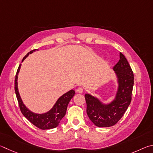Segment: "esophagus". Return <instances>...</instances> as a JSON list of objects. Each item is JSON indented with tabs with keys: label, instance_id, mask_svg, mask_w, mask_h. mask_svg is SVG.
Instances as JSON below:
<instances>
[{
	"label": "esophagus",
	"instance_id": "esophagus-1",
	"mask_svg": "<svg viewBox=\"0 0 153 153\" xmlns=\"http://www.w3.org/2000/svg\"><path fill=\"white\" fill-rule=\"evenodd\" d=\"M76 92H77V93H81L83 92V89H82V87H79V88H77V89H76Z\"/></svg>",
	"mask_w": 153,
	"mask_h": 153
}]
</instances>
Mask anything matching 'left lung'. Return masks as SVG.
<instances>
[{
  "label": "left lung",
  "mask_w": 153,
  "mask_h": 153,
  "mask_svg": "<svg viewBox=\"0 0 153 153\" xmlns=\"http://www.w3.org/2000/svg\"><path fill=\"white\" fill-rule=\"evenodd\" d=\"M113 69L118 79V89L115 100L108 105L89 94H85L87 114L96 126L110 127L122 118L132 100L134 74L125 56L120 52V60Z\"/></svg>",
  "instance_id": "8db88e82"
}]
</instances>
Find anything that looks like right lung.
Segmentation results:
<instances>
[{"instance_id": "add662e5", "label": "right lung", "mask_w": 153, "mask_h": 153, "mask_svg": "<svg viewBox=\"0 0 153 153\" xmlns=\"http://www.w3.org/2000/svg\"><path fill=\"white\" fill-rule=\"evenodd\" d=\"M36 50H33L27 53L25 57L23 58L22 62L27 57L29 54L33 53ZM21 68V64L19 66L17 69V73L15 75V91L17 96V99L19 105L20 110L21 113L27 119L31 124L36 126L39 129L42 130H48L52 129L57 127L59 123L60 122V120L63 118L64 116H65L67 107H68V103L71 101V99L74 97L75 95V92L74 90H71L68 92H67L65 94L62 95L61 97L58 99V101H56L55 105H53L52 109H50L47 113L43 114H35L29 111V109L26 108L24 105L22 100L20 97L19 93L18 91L17 88V76L18 73L19 72Z\"/></svg>"}]
</instances>
